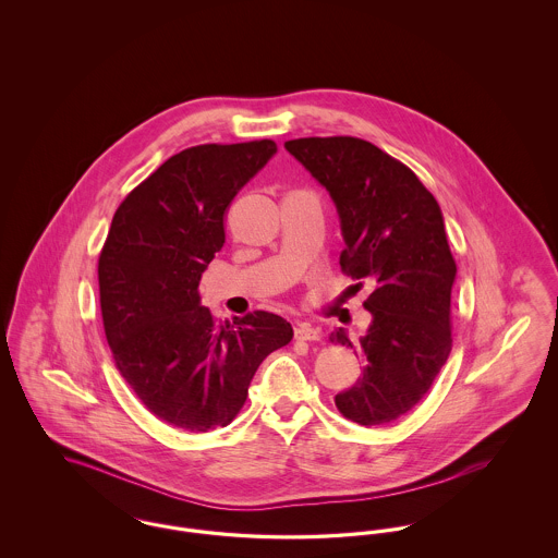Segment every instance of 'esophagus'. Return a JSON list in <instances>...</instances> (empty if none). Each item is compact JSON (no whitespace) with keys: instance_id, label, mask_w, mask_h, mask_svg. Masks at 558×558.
<instances>
[{"instance_id":"esophagus-1","label":"esophagus","mask_w":558,"mask_h":558,"mask_svg":"<svg viewBox=\"0 0 558 558\" xmlns=\"http://www.w3.org/2000/svg\"><path fill=\"white\" fill-rule=\"evenodd\" d=\"M294 336H296L298 340H319L322 338V330L311 326V324H306V322H300L296 330H294Z\"/></svg>"}]
</instances>
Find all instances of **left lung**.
<instances>
[{
    "label": "left lung",
    "instance_id": "1",
    "mask_svg": "<svg viewBox=\"0 0 558 558\" xmlns=\"http://www.w3.org/2000/svg\"><path fill=\"white\" fill-rule=\"evenodd\" d=\"M286 149L335 203L342 270L374 286L364 302L372 315L366 335L353 342L338 328L330 336L366 364L364 376L336 396V407L366 427L389 423L427 393L452 349L457 266L440 205L407 165L371 142L308 137L286 142Z\"/></svg>",
    "mask_w": 558,
    "mask_h": 558
}]
</instances>
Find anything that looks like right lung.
Returning <instances> with one entry per match:
<instances>
[{
	"label": "right lung",
	"instance_id": "obj_1",
	"mask_svg": "<svg viewBox=\"0 0 558 558\" xmlns=\"http://www.w3.org/2000/svg\"><path fill=\"white\" fill-rule=\"evenodd\" d=\"M275 154L270 140L184 149L113 214L99 256L104 328L124 380L169 425L226 427L262 360L294 336L266 311L216 324L198 294L226 241L228 205Z\"/></svg>",
	"mask_w": 558,
	"mask_h": 558
}]
</instances>
